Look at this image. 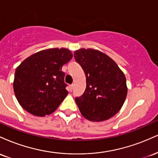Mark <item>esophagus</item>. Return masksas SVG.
<instances>
[{"label": "esophagus", "mask_w": 158, "mask_h": 158, "mask_svg": "<svg viewBox=\"0 0 158 158\" xmlns=\"http://www.w3.org/2000/svg\"><path fill=\"white\" fill-rule=\"evenodd\" d=\"M69 88H70V90H73V85H70V86H69Z\"/></svg>", "instance_id": "34e87169"}]
</instances>
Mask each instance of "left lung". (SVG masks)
<instances>
[{"label": "left lung", "mask_w": 158, "mask_h": 158, "mask_svg": "<svg viewBox=\"0 0 158 158\" xmlns=\"http://www.w3.org/2000/svg\"><path fill=\"white\" fill-rule=\"evenodd\" d=\"M73 55L86 76V89L75 98L81 114L93 122L110 119L121 109L126 98L124 73L113 59L99 50L81 48Z\"/></svg>", "instance_id": "8db88e82"}]
</instances>
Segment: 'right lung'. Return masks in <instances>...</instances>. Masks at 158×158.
Instances as JSON below:
<instances>
[{
	"mask_svg": "<svg viewBox=\"0 0 158 158\" xmlns=\"http://www.w3.org/2000/svg\"><path fill=\"white\" fill-rule=\"evenodd\" d=\"M73 57L66 48H51L30 56L16 68L13 88L27 112L44 117L53 113L68 95L61 68Z\"/></svg>",
	"mask_w": 158,
	"mask_h": 158,
	"instance_id": "1",
	"label": "right lung"
}]
</instances>
